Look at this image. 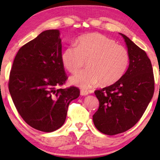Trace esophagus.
Instances as JSON below:
<instances>
[{
  "instance_id": "esophagus-1",
  "label": "esophagus",
  "mask_w": 160,
  "mask_h": 160,
  "mask_svg": "<svg viewBox=\"0 0 160 160\" xmlns=\"http://www.w3.org/2000/svg\"><path fill=\"white\" fill-rule=\"evenodd\" d=\"M88 94H89V93H88V91L83 90H80V95H82V96H86V95H88Z\"/></svg>"
}]
</instances>
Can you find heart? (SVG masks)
Returning <instances> with one entry per match:
<instances>
[{
	"mask_svg": "<svg viewBox=\"0 0 160 160\" xmlns=\"http://www.w3.org/2000/svg\"><path fill=\"white\" fill-rule=\"evenodd\" d=\"M63 66L69 72H77L85 61L88 68L80 70L70 78L72 85L82 89L115 83L125 73L129 63L128 51L112 39L98 33L80 37L78 47L70 45L61 55Z\"/></svg>",
	"mask_w": 160,
	"mask_h": 160,
	"instance_id": "heart-1",
	"label": "heart"
}]
</instances>
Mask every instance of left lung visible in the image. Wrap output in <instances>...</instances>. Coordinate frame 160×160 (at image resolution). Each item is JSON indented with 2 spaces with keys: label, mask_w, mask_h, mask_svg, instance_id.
<instances>
[{
  "label": "left lung",
  "mask_w": 160,
  "mask_h": 160,
  "mask_svg": "<svg viewBox=\"0 0 160 160\" xmlns=\"http://www.w3.org/2000/svg\"><path fill=\"white\" fill-rule=\"evenodd\" d=\"M119 34L128 48V69L117 82L94 92L99 107L93 115V122L98 131L109 135L132 128L142 117L155 90L152 67L147 53L126 35Z\"/></svg>",
  "instance_id": "1"
}]
</instances>
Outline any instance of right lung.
I'll use <instances>...</instances> for the list:
<instances>
[{"mask_svg":"<svg viewBox=\"0 0 160 160\" xmlns=\"http://www.w3.org/2000/svg\"><path fill=\"white\" fill-rule=\"evenodd\" d=\"M58 29L42 32L19 49L10 73L8 88L18 113L32 128L53 132L63 125L70 102L79 89H58L67 80L61 61Z\"/></svg>","mask_w":160,"mask_h":160,"instance_id":"right-lung-1","label":"right lung"}]
</instances>
